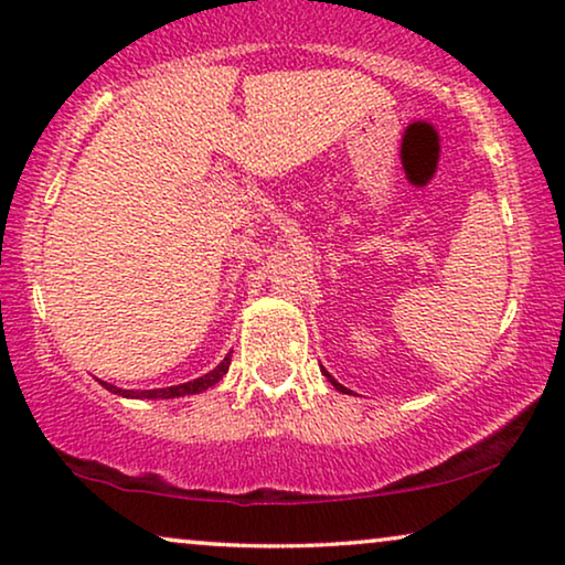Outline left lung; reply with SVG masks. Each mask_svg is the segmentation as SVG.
<instances>
[{"label":"left lung","mask_w":565,"mask_h":565,"mask_svg":"<svg viewBox=\"0 0 565 565\" xmlns=\"http://www.w3.org/2000/svg\"><path fill=\"white\" fill-rule=\"evenodd\" d=\"M323 375H327V377H329V383H331V385H334V388H337V391H342V393H347V388H344V385H342V383H337V381H334V377H331V375L327 373V370H323Z\"/></svg>","instance_id":"left-lung-1"}]
</instances>
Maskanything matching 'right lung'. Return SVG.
<instances>
[{
	"mask_svg": "<svg viewBox=\"0 0 565 565\" xmlns=\"http://www.w3.org/2000/svg\"><path fill=\"white\" fill-rule=\"evenodd\" d=\"M228 365H231V352L223 358L221 365H215L211 373H205L203 377H195V381H190V383L169 385V388H153V391H122V388H118V385H110L103 381L99 383H103L110 393H118V396H126V398H177V396H192V393L207 391L211 385L218 383L221 377L228 373Z\"/></svg>",
	"mask_w": 565,
	"mask_h": 565,
	"instance_id": "obj_1",
	"label": "right lung"
}]
</instances>
